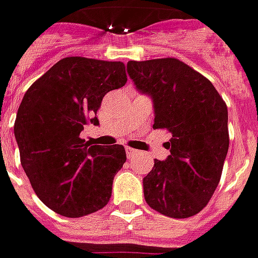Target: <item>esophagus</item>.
Segmentation results:
<instances>
[{
	"label": "esophagus",
	"mask_w": 258,
	"mask_h": 258,
	"mask_svg": "<svg viewBox=\"0 0 258 258\" xmlns=\"http://www.w3.org/2000/svg\"><path fill=\"white\" fill-rule=\"evenodd\" d=\"M125 154H127V157H128V158H134L137 154H138V151H137V150H134V148L125 147Z\"/></svg>",
	"instance_id": "esophagus-1"
}]
</instances>
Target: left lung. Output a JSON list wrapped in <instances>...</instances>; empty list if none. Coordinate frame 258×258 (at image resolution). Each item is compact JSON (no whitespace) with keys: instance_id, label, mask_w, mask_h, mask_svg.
<instances>
[{"instance_id":"8db88e82","label":"left lung","mask_w":258,"mask_h":258,"mask_svg":"<svg viewBox=\"0 0 258 258\" xmlns=\"http://www.w3.org/2000/svg\"><path fill=\"white\" fill-rule=\"evenodd\" d=\"M138 92L150 96L154 128L168 130L169 155L155 159L143 179L150 208L185 219L208 205L219 185L227 150V107L215 86L175 57L127 63Z\"/></svg>"}]
</instances>
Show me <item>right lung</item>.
Wrapping results in <instances>:
<instances>
[{
  "mask_svg": "<svg viewBox=\"0 0 258 258\" xmlns=\"http://www.w3.org/2000/svg\"><path fill=\"white\" fill-rule=\"evenodd\" d=\"M125 83L124 63L72 56L26 90L14 124L21 165L35 194L56 213L82 217L110 201L125 150L92 145L80 133L87 122L99 125L103 97Z\"/></svg>",
  "mask_w": 258,
  "mask_h": 258,
  "instance_id": "add662e5",
  "label": "right lung"
}]
</instances>
